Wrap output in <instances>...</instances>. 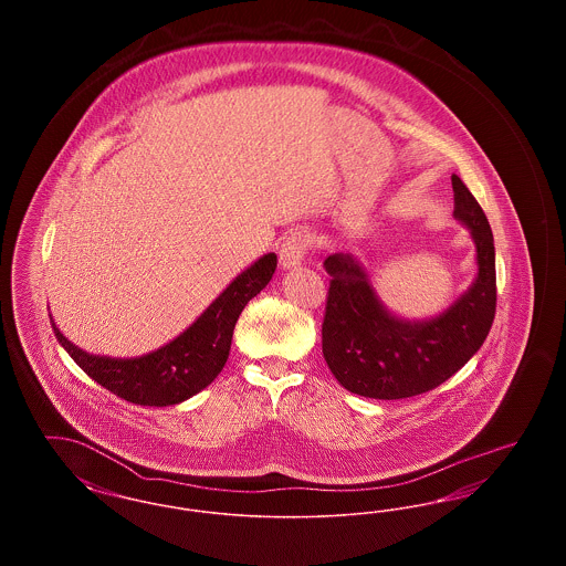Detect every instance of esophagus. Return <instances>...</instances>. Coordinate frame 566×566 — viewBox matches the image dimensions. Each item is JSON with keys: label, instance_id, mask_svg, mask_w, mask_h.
<instances>
[{"label": "esophagus", "instance_id": "1", "mask_svg": "<svg viewBox=\"0 0 566 566\" xmlns=\"http://www.w3.org/2000/svg\"><path fill=\"white\" fill-rule=\"evenodd\" d=\"M312 245V240L305 231H295L289 235V240L282 243L280 248V265L282 270H293L296 265H301V261L305 259L307 250Z\"/></svg>", "mask_w": 566, "mask_h": 566}]
</instances>
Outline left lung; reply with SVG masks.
Segmentation results:
<instances>
[{"instance_id":"8db88e82","label":"left lung","mask_w":566,"mask_h":566,"mask_svg":"<svg viewBox=\"0 0 566 566\" xmlns=\"http://www.w3.org/2000/svg\"><path fill=\"white\" fill-rule=\"evenodd\" d=\"M454 218L475 243L478 275L441 314L424 321L395 316L377 296L365 265L352 254L324 259L331 275L323 354L337 381L369 399H407L454 376L482 348L496 312L494 238L475 197L452 176Z\"/></svg>"}]
</instances>
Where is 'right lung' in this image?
<instances>
[{
    "instance_id": "obj_1",
    "label": "right lung",
    "mask_w": 566,
    "mask_h": 566,
    "mask_svg": "<svg viewBox=\"0 0 566 566\" xmlns=\"http://www.w3.org/2000/svg\"><path fill=\"white\" fill-rule=\"evenodd\" d=\"M275 268L277 256L273 252L263 254L216 296L187 331L159 350L132 358L88 354L72 344L51 316L54 337L86 376L116 397L150 407L182 403L210 386L222 371L245 303L270 284Z\"/></svg>"
}]
</instances>
